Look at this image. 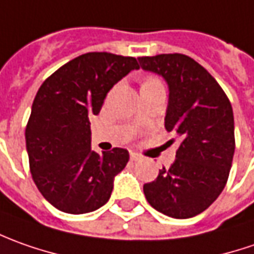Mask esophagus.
Segmentation results:
<instances>
[{
	"label": "esophagus",
	"instance_id": "obj_1",
	"mask_svg": "<svg viewBox=\"0 0 254 254\" xmlns=\"http://www.w3.org/2000/svg\"><path fill=\"white\" fill-rule=\"evenodd\" d=\"M130 160H132V162H139V160H140V156L136 153H130Z\"/></svg>",
	"mask_w": 254,
	"mask_h": 254
}]
</instances>
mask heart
Masks as SVG:
<instances>
[{
	"mask_svg": "<svg viewBox=\"0 0 254 254\" xmlns=\"http://www.w3.org/2000/svg\"><path fill=\"white\" fill-rule=\"evenodd\" d=\"M147 80H156V78H152V77H150V78H147ZM147 80H146V81H147Z\"/></svg>",
	"mask_w": 254,
	"mask_h": 254,
	"instance_id": "b5f03b06",
	"label": "heart"
}]
</instances>
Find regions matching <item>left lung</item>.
<instances>
[{
  "instance_id": "1",
  "label": "left lung",
  "mask_w": 254,
  "mask_h": 254,
  "mask_svg": "<svg viewBox=\"0 0 254 254\" xmlns=\"http://www.w3.org/2000/svg\"><path fill=\"white\" fill-rule=\"evenodd\" d=\"M137 60L143 70L162 75L169 85L164 127L180 140L174 163L144 184V197L167 216L192 218L219 197L229 177L235 153L231 102L214 77L186 55Z\"/></svg>"
}]
</instances>
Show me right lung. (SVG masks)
Listing matches in <instances>:
<instances>
[{
    "mask_svg": "<svg viewBox=\"0 0 254 254\" xmlns=\"http://www.w3.org/2000/svg\"><path fill=\"white\" fill-rule=\"evenodd\" d=\"M139 64L135 57L91 52L70 60L40 85L26 130L32 179L52 205L87 214L108 202L115 176L129 153L91 149L90 117L98 115L111 88Z\"/></svg>",
    "mask_w": 254,
    "mask_h": 254,
    "instance_id": "obj_1",
    "label": "right lung"
}]
</instances>
